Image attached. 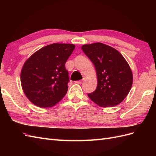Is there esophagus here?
<instances>
[{"label": "esophagus", "mask_w": 156, "mask_h": 156, "mask_svg": "<svg viewBox=\"0 0 156 156\" xmlns=\"http://www.w3.org/2000/svg\"><path fill=\"white\" fill-rule=\"evenodd\" d=\"M83 81H84V79H83V80H80V81H75V83H77V84H81L82 83H83Z\"/></svg>", "instance_id": "esophagus-1"}]
</instances>
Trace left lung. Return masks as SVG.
Returning a JSON list of instances; mask_svg holds the SVG:
<instances>
[{"label":"left lung","instance_id":"left-lung-1","mask_svg":"<svg viewBox=\"0 0 156 156\" xmlns=\"http://www.w3.org/2000/svg\"><path fill=\"white\" fill-rule=\"evenodd\" d=\"M81 49L96 68L98 86L88 94L102 107H115L123 101L133 84V73L124 56L111 46L102 43L85 44Z\"/></svg>","mask_w":156,"mask_h":156}]
</instances>
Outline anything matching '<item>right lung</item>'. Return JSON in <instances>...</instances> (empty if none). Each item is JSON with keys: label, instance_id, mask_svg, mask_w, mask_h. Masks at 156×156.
<instances>
[{"label": "right lung", "instance_id": "obj_1", "mask_svg": "<svg viewBox=\"0 0 156 156\" xmlns=\"http://www.w3.org/2000/svg\"><path fill=\"white\" fill-rule=\"evenodd\" d=\"M70 44H52L32 55L23 65L21 83L25 96L41 108L55 105L68 91L65 64L75 49Z\"/></svg>", "mask_w": 156, "mask_h": 156}]
</instances>
